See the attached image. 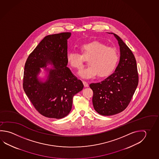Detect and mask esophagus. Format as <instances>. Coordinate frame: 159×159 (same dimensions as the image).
I'll return each instance as SVG.
<instances>
[{
	"label": "esophagus",
	"instance_id": "1",
	"mask_svg": "<svg viewBox=\"0 0 159 159\" xmlns=\"http://www.w3.org/2000/svg\"><path fill=\"white\" fill-rule=\"evenodd\" d=\"M83 84H84V86L85 87H89V84L86 81H83Z\"/></svg>",
	"mask_w": 159,
	"mask_h": 159
}]
</instances>
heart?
Returning <instances> with one entry per match:
<instances>
[{"instance_id": "b5f03b06", "label": "heart", "mask_w": 159, "mask_h": 159, "mask_svg": "<svg viewBox=\"0 0 159 159\" xmlns=\"http://www.w3.org/2000/svg\"><path fill=\"white\" fill-rule=\"evenodd\" d=\"M81 54L69 51L66 53V61L73 68H83L86 59H89L90 66L81 69L79 75L84 78L93 77L98 75L100 77L110 75L116 68L119 59L118 53L112 47L98 41L84 43L80 46Z\"/></svg>"}]
</instances>
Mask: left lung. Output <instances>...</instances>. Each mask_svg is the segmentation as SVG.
<instances>
[{
  "instance_id": "1",
  "label": "left lung",
  "mask_w": 159,
  "mask_h": 159,
  "mask_svg": "<svg viewBox=\"0 0 159 159\" xmlns=\"http://www.w3.org/2000/svg\"><path fill=\"white\" fill-rule=\"evenodd\" d=\"M113 34V33H111ZM120 46V61L114 73L98 83L91 84L95 110L104 116L115 115L125 110L139 84L136 58L120 38L113 34Z\"/></svg>"
}]
</instances>
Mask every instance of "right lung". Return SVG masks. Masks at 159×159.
<instances>
[{
    "label": "right lung",
    "instance_id": "obj_1",
    "mask_svg": "<svg viewBox=\"0 0 159 159\" xmlns=\"http://www.w3.org/2000/svg\"><path fill=\"white\" fill-rule=\"evenodd\" d=\"M70 32L48 35L43 38L27 59L23 73V88L26 95L39 113L50 118H63L72 107L73 98L84 88L67 67V40ZM48 63L50 69L45 83L38 81L40 67Z\"/></svg>",
    "mask_w": 159,
    "mask_h": 159
}]
</instances>
